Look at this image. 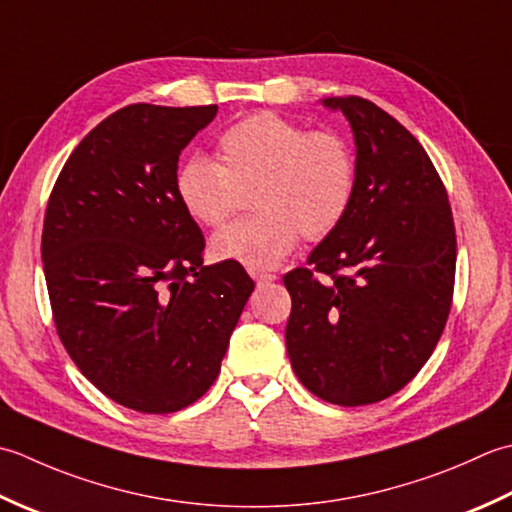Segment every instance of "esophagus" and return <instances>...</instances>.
Listing matches in <instances>:
<instances>
[{"label":"esophagus","mask_w":512,"mask_h":512,"mask_svg":"<svg viewBox=\"0 0 512 512\" xmlns=\"http://www.w3.org/2000/svg\"><path fill=\"white\" fill-rule=\"evenodd\" d=\"M252 276H254V280H256L258 285L274 283V280H276V274H267V271H252Z\"/></svg>","instance_id":"obj_1"}]
</instances>
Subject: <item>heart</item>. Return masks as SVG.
Masks as SVG:
<instances>
[{
	"instance_id": "obj_1",
	"label": "heart",
	"mask_w": 512,
	"mask_h": 512,
	"mask_svg": "<svg viewBox=\"0 0 512 512\" xmlns=\"http://www.w3.org/2000/svg\"><path fill=\"white\" fill-rule=\"evenodd\" d=\"M218 163L192 156L176 170L174 187L196 223L223 225L238 190L254 187V216L223 227L212 238L218 260L252 271L276 267L300 241L322 238L347 216L356 194V156L340 134L256 112L223 130Z\"/></svg>"
}]
</instances>
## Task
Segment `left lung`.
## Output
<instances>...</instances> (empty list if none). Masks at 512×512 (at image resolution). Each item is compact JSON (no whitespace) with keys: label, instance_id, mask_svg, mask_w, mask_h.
Wrapping results in <instances>:
<instances>
[{"label":"left lung","instance_id":"obj_1","mask_svg":"<svg viewBox=\"0 0 512 512\" xmlns=\"http://www.w3.org/2000/svg\"><path fill=\"white\" fill-rule=\"evenodd\" d=\"M322 106L351 125L356 194L311 269L283 278L285 342L305 389L362 406L398 393L431 358L453 302L455 225L440 174L400 121L362 97Z\"/></svg>","mask_w":512,"mask_h":512}]
</instances>
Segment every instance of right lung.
<instances>
[{"label":"right lung","mask_w":512,"mask_h":512,"mask_svg":"<svg viewBox=\"0 0 512 512\" xmlns=\"http://www.w3.org/2000/svg\"><path fill=\"white\" fill-rule=\"evenodd\" d=\"M216 106L132 103L103 119L52 187L41 260L61 342L121 406L174 413L212 387L254 291L238 263L203 265L176 196L181 150Z\"/></svg>","instance_id":"right-lung-1"}]
</instances>
